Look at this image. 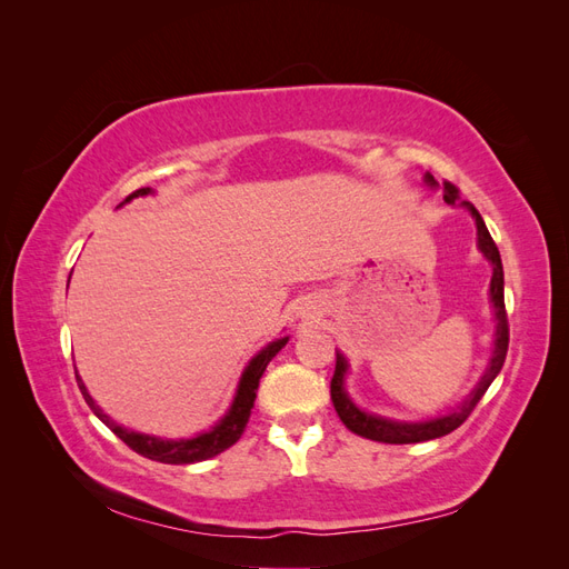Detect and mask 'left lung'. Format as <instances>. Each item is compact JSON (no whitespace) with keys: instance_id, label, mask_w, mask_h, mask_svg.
Masks as SVG:
<instances>
[{"instance_id":"8db88e82","label":"left lung","mask_w":569,"mask_h":569,"mask_svg":"<svg viewBox=\"0 0 569 569\" xmlns=\"http://www.w3.org/2000/svg\"><path fill=\"white\" fill-rule=\"evenodd\" d=\"M425 182L429 187H439V182L435 180V176H425ZM460 199L458 187L453 182L446 180L443 182V201L446 203H456ZM460 206L468 209L477 222V244L479 251L487 256V261L493 266V274H491V303H493V316H496V339H493V353L489 366L481 375V380L477 382V387L472 389V393L465 399L453 412L449 416H439L435 420H425V422H396V420H387L380 416H372V412H363L351 399L347 389H343V380H347V370L349 363L337 351V366H335V375L330 382V396L339 420L347 425L353 435L366 437L372 441H382V443H420V441H429V439H439L443 435H451L453 429H458L465 420L470 418V412L475 410V406L479 403L481 396L487 393L489 385L496 380V375L501 372L503 363H506V353H508V313H506V299H503V263H501V253H498V247L491 239L485 220H481L479 211L470 201H460Z\"/></svg>"}]
</instances>
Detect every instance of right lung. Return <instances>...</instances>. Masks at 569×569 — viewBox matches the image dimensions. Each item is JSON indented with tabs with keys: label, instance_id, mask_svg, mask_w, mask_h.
Listing matches in <instances>:
<instances>
[{
	"label": "right lung",
	"instance_id": "1",
	"mask_svg": "<svg viewBox=\"0 0 569 569\" xmlns=\"http://www.w3.org/2000/svg\"><path fill=\"white\" fill-rule=\"evenodd\" d=\"M147 194H151V187L137 189V192H132L126 201H130L134 197H147ZM287 341H289V337H282L278 341H270L266 349H261L249 360V366L244 368L242 377H239L234 401H232L230 410L226 412V418H222L213 429H209V432H203V435L192 437V439H178V441H173V439H159V437L132 432V429H126L123 425H116L107 416V412L94 403V399L88 393V389H84L78 372H76V380H78V387L82 391V399L88 401V406L92 408L94 416L101 422H104L120 441H126L134 453H140L144 458H149V460L168 462V465H189V462L209 460V458L222 453L226 449H230L232 443H237L239 437L244 435V427L249 422L251 408H253V401H256L258 382H261V377H263L270 360L278 356V351L284 347Z\"/></svg>",
	"mask_w": 569,
	"mask_h": 569
}]
</instances>
